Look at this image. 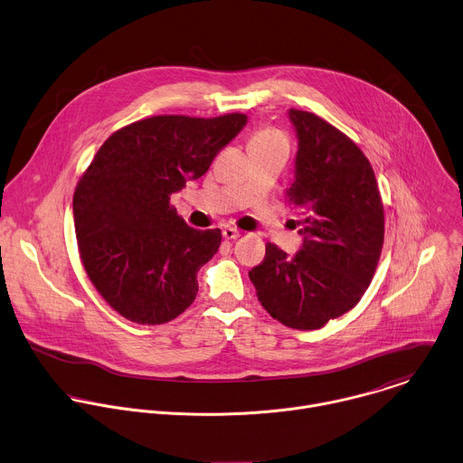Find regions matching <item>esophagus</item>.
Segmentation results:
<instances>
[{"instance_id": "obj_1", "label": "esophagus", "mask_w": 463, "mask_h": 463, "mask_svg": "<svg viewBox=\"0 0 463 463\" xmlns=\"http://www.w3.org/2000/svg\"><path fill=\"white\" fill-rule=\"evenodd\" d=\"M223 238L225 240H236V238H240V231L234 229V227H225L223 229Z\"/></svg>"}]
</instances>
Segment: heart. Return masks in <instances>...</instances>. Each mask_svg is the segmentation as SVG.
Masks as SVG:
<instances>
[{"label": "heart", "mask_w": 463, "mask_h": 463, "mask_svg": "<svg viewBox=\"0 0 463 463\" xmlns=\"http://www.w3.org/2000/svg\"><path fill=\"white\" fill-rule=\"evenodd\" d=\"M274 144L287 146V137L283 135V131L276 128H261L250 138V146H274Z\"/></svg>", "instance_id": "b5f03b06"}]
</instances>
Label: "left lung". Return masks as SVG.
<instances>
[{"instance_id": "obj_1", "label": "left lung", "mask_w": 463, "mask_h": 463, "mask_svg": "<svg viewBox=\"0 0 463 463\" xmlns=\"http://www.w3.org/2000/svg\"><path fill=\"white\" fill-rule=\"evenodd\" d=\"M298 131L296 180L287 200L305 236L288 258L267 243L249 272L263 308L281 325L316 330L352 310L370 287L384 243V207L370 160L335 126L290 109Z\"/></svg>"}]
</instances>
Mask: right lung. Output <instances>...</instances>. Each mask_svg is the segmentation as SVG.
Listing matches in <instances>:
<instances>
[{
  "mask_svg": "<svg viewBox=\"0 0 463 463\" xmlns=\"http://www.w3.org/2000/svg\"><path fill=\"white\" fill-rule=\"evenodd\" d=\"M247 115H155L117 129L73 193L82 267L104 301L137 325H164L196 298L198 270L216 254L220 229L189 227L173 193L207 173Z\"/></svg>",
  "mask_w": 463,
  "mask_h": 463,
  "instance_id": "obj_1",
  "label": "right lung"
}]
</instances>
